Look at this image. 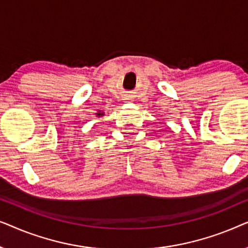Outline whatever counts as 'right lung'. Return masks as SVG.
<instances>
[{
  "label": "right lung",
  "instance_id": "right-lung-1",
  "mask_svg": "<svg viewBox=\"0 0 248 248\" xmlns=\"http://www.w3.org/2000/svg\"><path fill=\"white\" fill-rule=\"evenodd\" d=\"M97 115H98V116H101V115H104V114H103V113H101V114H100V113H98Z\"/></svg>",
  "mask_w": 248,
  "mask_h": 248
}]
</instances>
